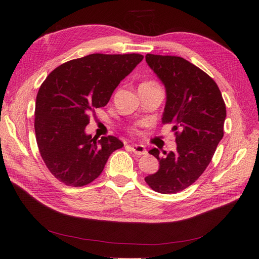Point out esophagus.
Returning <instances> with one entry per match:
<instances>
[{
  "label": "esophagus",
  "instance_id": "obj_1",
  "mask_svg": "<svg viewBox=\"0 0 259 259\" xmlns=\"http://www.w3.org/2000/svg\"><path fill=\"white\" fill-rule=\"evenodd\" d=\"M131 148H132L133 152L136 153L137 155H145V154H147L146 148L143 145H133Z\"/></svg>",
  "mask_w": 259,
  "mask_h": 259
}]
</instances>
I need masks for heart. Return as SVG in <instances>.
Instances as JSON below:
<instances>
[{"instance_id": "obj_1", "label": "heart", "mask_w": 259, "mask_h": 259, "mask_svg": "<svg viewBox=\"0 0 259 259\" xmlns=\"http://www.w3.org/2000/svg\"><path fill=\"white\" fill-rule=\"evenodd\" d=\"M144 84H154V83H152V82H149V83H144Z\"/></svg>"}]
</instances>
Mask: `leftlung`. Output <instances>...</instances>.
Segmentation results:
<instances>
[{
	"mask_svg": "<svg viewBox=\"0 0 259 259\" xmlns=\"http://www.w3.org/2000/svg\"><path fill=\"white\" fill-rule=\"evenodd\" d=\"M146 62L165 88L162 123H173L176 151L152 148L159 170L145 180L156 192L186 189L205 170L224 136L226 106L217 84L200 68L177 56L146 55Z\"/></svg>",
	"mask_w": 259,
	"mask_h": 259,
	"instance_id": "1",
	"label": "left lung"
}]
</instances>
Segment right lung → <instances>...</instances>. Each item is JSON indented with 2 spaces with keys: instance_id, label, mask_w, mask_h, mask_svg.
Returning a JSON list of instances; mask_svg holds the SVG:
<instances>
[{
  "instance_id": "obj_1",
  "label": "right lung",
  "mask_w": 259,
  "mask_h": 259,
  "mask_svg": "<svg viewBox=\"0 0 259 259\" xmlns=\"http://www.w3.org/2000/svg\"><path fill=\"white\" fill-rule=\"evenodd\" d=\"M143 58L139 54H92L57 67L41 85L34 114L36 143L46 166L61 183H92L110 154L123 147L114 136L93 138L85 127L91 111L108 104Z\"/></svg>"
}]
</instances>
